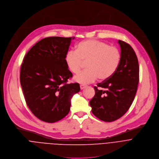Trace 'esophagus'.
I'll return each mask as SVG.
<instances>
[{
    "label": "esophagus",
    "instance_id": "1",
    "mask_svg": "<svg viewBox=\"0 0 159 159\" xmlns=\"http://www.w3.org/2000/svg\"><path fill=\"white\" fill-rule=\"evenodd\" d=\"M86 87V85H84V84H81V85H80V89H84Z\"/></svg>",
    "mask_w": 159,
    "mask_h": 159
}]
</instances>
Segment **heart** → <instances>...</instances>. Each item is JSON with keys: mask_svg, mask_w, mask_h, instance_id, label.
Masks as SVG:
<instances>
[{"mask_svg": "<svg viewBox=\"0 0 159 159\" xmlns=\"http://www.w3.org/2000/svg\"><path fill=\"white\" fill-rule=\"evenodd\" d=\"M121 54L118 48L108 44L89 39L79 43L76 51H69L65 61L69 70L78 73L83 62H86L87 70L75 77V81L81 84H89L96 81L110 78L116 70L120 62Z\"/></svg>", "mask_w": 159, "mask_h": 159, "instance_id": "heart-1", "label": "heart"}]
</instances>
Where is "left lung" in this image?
Here are the masks:
<instances>
[{
	"label": "left lung",
	"mask_w": 159,
	"mask_h": 159,
	"mask_svg": "<svg viewBox=\"0 0 159 159\" xmlns=\"http://www.w3.org/2000/svg\"><path fill=\"white\" fill-rule=\"evenodd\" d=\"M121 49L120 64L108 79L94 86L95 94L90 100L93 115L101 120L110 122L128 111L135 98L139 81L138 59L133 48L118 40Z\"/></svg>",
	"instance_id": "obj_1"
}]
</instances>
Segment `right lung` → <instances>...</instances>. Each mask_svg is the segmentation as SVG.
Masks as SVG:
<instances>
[{
  "instance_id": "obj_1",
  "label": "right lung",
  "mask_w": 159,
  "mask_h": 159,
  "mask_svg": "<svg viewBox=\"0 0 159 159\" xmlns=\"http://www.w3.org/2000/svg\"><path fill=\"white\" fill-rule=\"evenodd\" d=\"M74 39H43L24 58L20 81L25 100L32 113L43 121L54 123L65 117L72 97L80 90L78 83H67L73 75L65 56Z\"/></svg>"
}]
</instances>
